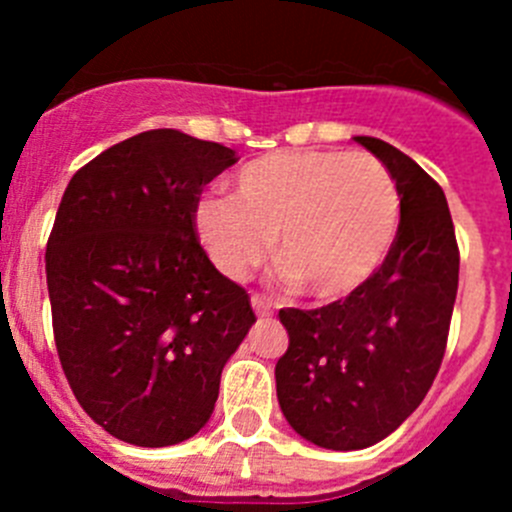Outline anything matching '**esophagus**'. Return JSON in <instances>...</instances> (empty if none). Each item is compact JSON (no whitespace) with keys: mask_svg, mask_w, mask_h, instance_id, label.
I'll use <instances>...</instances> for the list:
<instances>
[{"mask_svg":"<svg viewBox=\"0 0 512 512\" xmlns=\"http://www.w3.org/2000/svg\"><path fill=\"white\" fill-rule=\"evenodd\" d=\"M251 307H253V312L259 315V318H269V315H271V305L261 295L251 297Z\"/></svg>","mask_w":512,"mask_h":512,"instance_id":"1","label":"esophagus"}]
</instances>
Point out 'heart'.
<instances>
[{
	"label": "heart",
	"mask_w": 512,
	"mask_h": 512,
	"mask_svg": "<svg viewBox=\"0 0 512 512\" xmlns=\"http://www.w3.org/2000/svg\"><path fill=\"white\" fill-rule=\"evenodd\" d=\"M400 223V192L382 161L346 151H277L233 176V197L194 202L192 228L223 277L241 282L277 235L282 277L315 300L359 292L384 264Z\"/></svg>",
	"instance_id": "heart-1"
}]
</instances>
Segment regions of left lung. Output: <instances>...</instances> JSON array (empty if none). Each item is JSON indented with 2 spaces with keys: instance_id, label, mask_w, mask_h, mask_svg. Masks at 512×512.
Instances as JSON below:
<instances>
[{
  "instance_id": "8db88e82",
  "label": "left lung",
  "mask_w": 512,
  "mask_h": 512,
  "mask_svg": "<svg viewBox=\"0 0 512 512\" xmlns=\"http://www.w3.org/2000/svg\"><path fill=\"white\" fill-rule=\"evenodd\" d=\"M356 143L387 166L400 225L379 271L359 292L318 310H279L289 346L277 397L305 441L333 451L374 446L431 390L459 287V246L443 189L413 158L369 135Z\"/></svg>"
}]
</instances>
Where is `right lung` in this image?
Returning a JSON list of instances; mask_svg holds the SVG:
<instances>
[{
	"instance_id": "right-lung-1",
	"label": "right lung",
	"mask_w": 512,
	"mask_h": 512,
	"mask_svg": "<svg viewBox=\"0 0 512 512\" xmlns=\"http://www.w3.org/2000/svg\"><path fill=\"white\" fill-rule=\"evenodd\" d=\"M235 161L220 143L148 130L99 153L63 192L45 248L58 359L81 408L120 441L192 438L256 323L246 289L192 228L202 187Z\"/></svg>"
}]
</instances>
